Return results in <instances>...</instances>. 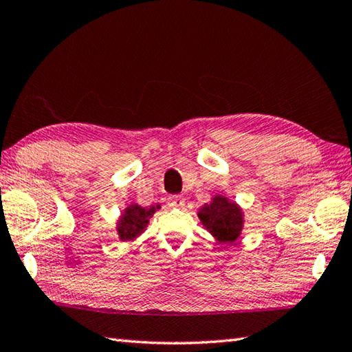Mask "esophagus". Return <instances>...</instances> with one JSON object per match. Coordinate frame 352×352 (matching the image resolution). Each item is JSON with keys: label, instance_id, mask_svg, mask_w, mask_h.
<instances>
[{"label": "esophagus", "instance_id": "esophagus-1", "mask_svg": "<svg viewBox=\"0 0 352 352\" xmlns=\"http://www.w3.org/2000/svg\"><path fill=\"white\" fill-rule=\"evenodd\" d=\"M168 203L170 208H183L186 201H184V198L180 195H172V197H169Z\"/></svg>", "mask_w": 352, "mask_h": 352}]
</instances>
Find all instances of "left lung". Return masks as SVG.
<instances>
[{
  "label": "left lung",
  "mask_w": 352,
  "mask_h": 352,
  "mask_svg": "<svg viewBox=\"0 0 352 352\" xmlns=\"http://www.w3.org/2000/svg\"><path fill=\"white\" fill-rule=\"evenodd\" d=\"M198 218L218 243H235L244 227V212L239 204L219 194L198 209Z\"/></svg>",
  "instance_id": "left-lung-1"
}]
</instances>
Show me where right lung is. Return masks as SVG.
Segmentation results:
<instances>
[{
	"mask_svg": "<svg viewBox=\"0 0 352 352\" xmlns=\"http://www.w3.org/2000/svg\"><path fill=\"white\" fill-rule=\"evenodd\" d=\"M160 209V206H151V208H142L139 204H129L122 212V215L117 221V233L122 241H134L139 238L149 224V218L154 215L155 210Z\"/></svg>",
	"mask_w": 352,
	"mask_h": 352,
	"instance_id": "add662e5",
	"label": "right lung"
}]
</instances>
